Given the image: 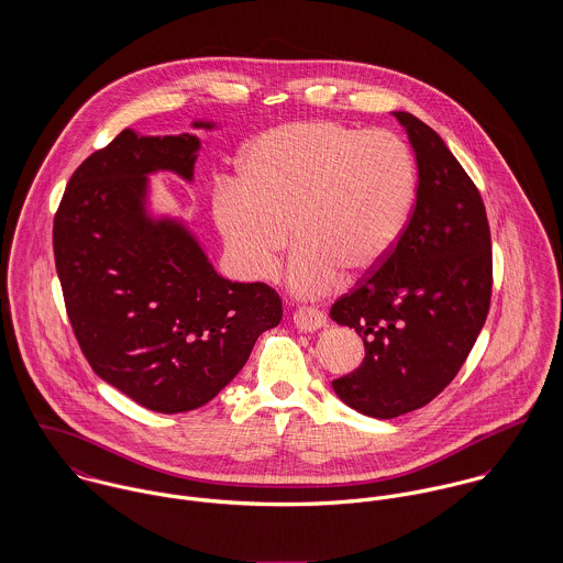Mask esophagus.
<instances>
[{"label":"esophagus","instance_id":"34e87169","mask_svg":"<svg viewBox=\"0 0 563 563\" xmlns=\"http://www.w3.org/2000/svg\"><path fill=\"white\" fill-rule=\"evenodd\" d=\"M292 321H295V327L301 331H319L327 324L324 314L317 308H297Z\"/></svg>","mask_w":563,"mask_h":563}]
</instances>
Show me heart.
Returning <instances> with one entry per match:
<instances>
[{"instance_id":"1","label":"heart","mask_w":563,"mask_h":563,"mask_svg":"<svg viewBox=\"0 0 563 563\" xmlns=\"http://www.w3.org/2000/svg\"><path fill=\"white\" fill-rule=\"evenodd\" d=\"M413 197L416 164L397 134L308 121L257 136L239 181L217 188L212 212L232 260L251 279L273 273L290 228L297 251L288 282L295 292L317 297L340 273L360 279L390 257Z\"/></svg>"}]
</instances>
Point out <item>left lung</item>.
<instances>
[{"label":"left lung","instance_id":"obj_1","mask_svg":"<svg viewBox=\"0 0 563 563\" xmlns=\"http://www.w3.org/2000/svg\"><path fill=\"white\" fill-rule=\"evenodd\" d=\"M393 114L416 154V203L390 257L329 312L366 351L360 368L331 386L373 418L413 411L455 379L492 297V241L475 181L427 123Z\"/></svg>","mask_w":563,"mask_h":563}]
</instances>
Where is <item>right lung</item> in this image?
Segmentation results:
<instances>
[{
    "label": "right lung",
    "instance_id": "add662e5",
    "mask_svg": "<svg viewBox=\"0 0 563 563\" xmlns=\"http://www.w3.org/2000/svg\"><path fill=\"white\" fill-rule=\"evenodd\" d=\"M199 147L195 134L123 130L76 168L54 219L56 271L84 357L162 413L212 401L260 333L282 321L271 286L221 277L188 228L147 210V175L173 170L190 181Z\"/></svg>",
    "mask_w": 563,
    "mask_h": 563
}]
</instances>
